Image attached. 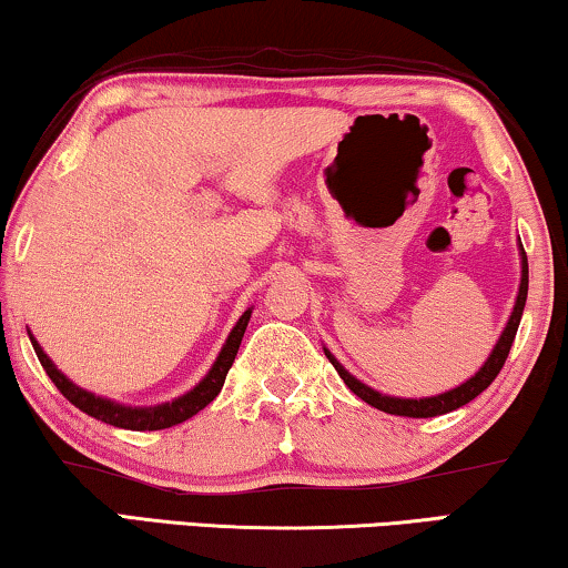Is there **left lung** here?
Segmentation results:
<instances>
[{
  "label": "left lung",
  "instance_id": "obj_1",
  "mask_svg": "<svg viewBox=\"0 0 568 568\" xmlns=\"http://www.w3.org/2000/svg\"><path fill=\"white\" fill-rule=\"evenodd\" d=\"M520 253H523V278H520V292H517V302H515V310L513 315H509V323L505 327V333L499 335V341L495 345V351H491V356L487 358V364H484L476 376L471 379L464 382L462 386H456V389H450L446 394H438V397H425V399H399V397H384V394L374 392L372 386L361 384L356 376H351L345 368L338 364L331 356V351H325V356L331 364L335 366V372H338L341 379L345 382V386L366 402V405H372L376 409H382V413H389V415H402V417H435V415H446L450 409H458L471 402L474 397H479V394L487 389V386L497 379V374L503 372L505 361H507V353L513 348V341H515V333H517V325H520V317H523V310H525V300H528V256H525L523 245H520Z\"/></svg>",
  "mask_w": 568,
  "mask_h": 568
}]
</instances>
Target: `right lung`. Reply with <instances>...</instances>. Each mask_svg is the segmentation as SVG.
<instances>
[{
    "label": "right lung",
    "instance_id": "obj_1",
    "mask_svg": "<svg viewBox=\"0 0 568 568\" xmlns=\"http://www.w3.org/2000/svg\"><path fill=\"white\" fill-rule=\"evenodd\" d=\"M248 320H251V310H245L241 320H237V325L233 327V333L227 335V341L223 345V351H220L215 366L210 368V374L204 376V379L196 384L192 392H186L184 397L166 402V405H159V407H125V405H118V402L94 397V394L87 389H79L77 384L65 379L59 368L53 366V361L45 356L43 348H40L38 341L32 338V335H30V341H32V348H36L40 366L45 368V374L51 376V382L55 386H59V392L63 394V397L69 399L71 405H77L81 413L92 415V417H97V420H102L106 425L125 427V430H163V427L179 425V423L189 420V417H194L200 409L207 407L210 402L217 397L220 389H223V384H225L230 366H233V361L237 356V348H241V341H243V333H245V325H248Z\"/></svg>",
    "mask_w": 568,
    "mask_h": 568
}]
</instances>
